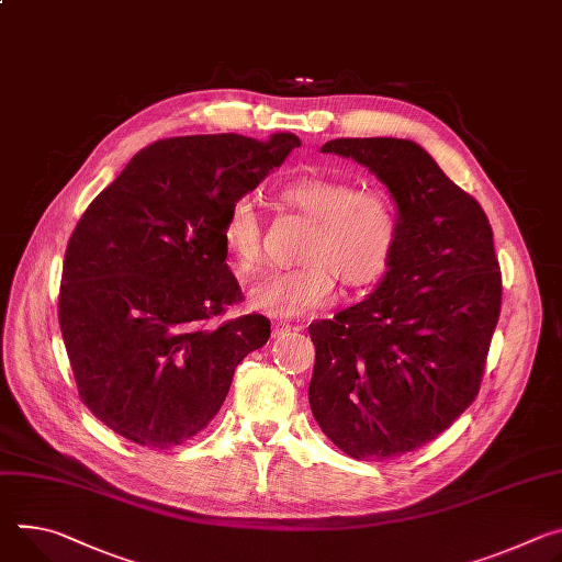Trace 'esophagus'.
<instances>
[{"label":"esophagus","instance_id":"34e87169","mask_svg":"<svg viewBox=\"0 0 562 562\" xmlns=\"http://www.w3.org/2000/svg\"><path fill=\"white\" fill-rule=\"evenodd\" d=\"M286 331H291V325H286V323H282V321L273 323V338H278V336H282V334H286Z\"/></svg>","mask_w":562,"mask_h":562}]
</instances>
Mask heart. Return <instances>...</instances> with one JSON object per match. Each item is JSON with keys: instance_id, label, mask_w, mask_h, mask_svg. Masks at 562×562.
Here are the masks:
<instances>
[{"instance_id": "obj_1", "label": "heart", "mask_w": 562, "mask_h": 562, "mask_svg": "<svg viewBox=\"0 0 562 562\" xmlns=\"http://www.w3.org/2000/svg\"><path fill=\"white\" fill-rule=\"evenodd\" d=\"M282 201L312 220L293 269H276L255 282L250 307L269 316L314 312L334 295L336 280L345 289L379 282L398 241V211L392 196L376 188L329 175H302L289 181ZM222 241L237 273H252L262 262L265 231L255 203L237 196L222 222Z\"/></svg>"}]
</instances>
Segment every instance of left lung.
Listing matches in <instances>:
<instances>
[{
  "label": "left lung",
  "mask_w": 562,
  "mask_h": 562,
  "mask_svg": "<svg viewBox=\"0 0 562 562\" xmlns=\"http://www.w3.org/2000/svg\"><path fill=\"white\" fill-rule=\"evenodd\" d=\"M394 196L398 241L383 282L316 345L310 405L349 457L381 462L439 437L475 401L502 307L493 231L475 196L405 138H336Z\"/></svg>",
  "instance_id": "1"
}]
</instances>
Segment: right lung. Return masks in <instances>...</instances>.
Returning a JSON list of instances; mask_svg holds the SVG:
<instances>
[{
    "instance_id": "add662e5",
    "label": "right lung",
    "mask_w": 562,
    "mask_h": 562,
    "mask_svg": "<svg viewBox=\"0 0 562 562\" xmlns=\"http://www.w3.org/2000/svg\"><path fill=\"white\" fill-rule=\"evenodd\" d=\"M297 145L293 134L164 138L82 213L58 321L82 403L121 437L161 450L194 437L244 356L269 340L260 314L213 325L241 300L222 222Z\"/></svg>"
}]
</instances>
